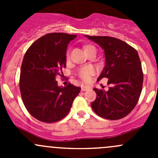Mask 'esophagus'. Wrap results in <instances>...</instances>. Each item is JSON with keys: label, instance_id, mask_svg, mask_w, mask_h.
Returning <instances> with one entry per match:
<instances>
[{"label": "esophagus", "instance_id": "1", "mask_svg": "<svg viewBox=\"0 0 158 158\" xmlns=\"http://www.w3.org/2000/svg\"><path fill=\"white\" fill-rule=\"evenodd\" d=\"M88 89H89V86H85V85H82L81 86V90L82 91V92H85V91H87Z\"/></svg>", "mask_w": 158, "mask_h": 158}]
</instances>
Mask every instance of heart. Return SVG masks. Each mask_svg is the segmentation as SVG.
Masks as SVG:
<instances>
[{
	"label": "heart",
	"instance_id": "b5f03b06",
	"mask_svg": "<svg viewBox=\"0 0 158 158\" xmlns=\"http://www.w3.org/2000/svg\"><path fill=\"white\" fill-rule=\"evenodd\" d=\"M84 49H85V53H87V52H90V51L92 50H94V49L96 50L95 47L92 45H85V47H84ZM66 58L67 60H69L70 58L69 50H67V52H66ZM93 73H94V70L92 68L82 67L78 71V76H79V77L82 80H83L84 82H87V81H89V79H90V76H92V75H93Z\"/></svg>",
	"mask_w": 158,
	"mask_h": 158
}]
</instances>
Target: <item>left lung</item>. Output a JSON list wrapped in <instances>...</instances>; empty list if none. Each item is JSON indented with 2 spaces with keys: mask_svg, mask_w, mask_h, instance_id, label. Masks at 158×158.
Instances as JSON below:
<instances>
[{
  "mask_svg": "<svg viewBox=\"0 0 158 158\" xmlns=\"http://www.w3.org/2000/svg\"><path fill=\"white\" fill-rule=\"evenodd\" d=\"M104 49L106 66L98 80L108 78L109 90L94 89L96 98L91 106L98 116L118 120L138 103L143 85L141 60L135 48L111 36H85Z\"/></svg>",
  "mask_w": 158,
  "mask_h": 158,
  "instance_id": "8db88e82",
  "label": "left lung"
}]
</instances>
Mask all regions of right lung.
<instances>
[{"mask_svg": "<svg viewBox=\"0 0 158 158\" xmlns=\"http://www.w3.org/2000/svg\"><path fill=\"white\" fill-rule=\"evenodd\" d=\"M76 35L51 33L36 40L23 56L20 90L27 110L40 122L53 123L67 115L80 87L69 83L60 87L56 81L66 67L69 43Z\"/></svg>", "mask_w": 158, "mask_h": 158, "instance_id": "right-lung-1", "label": "right lung"}]
</instances>
